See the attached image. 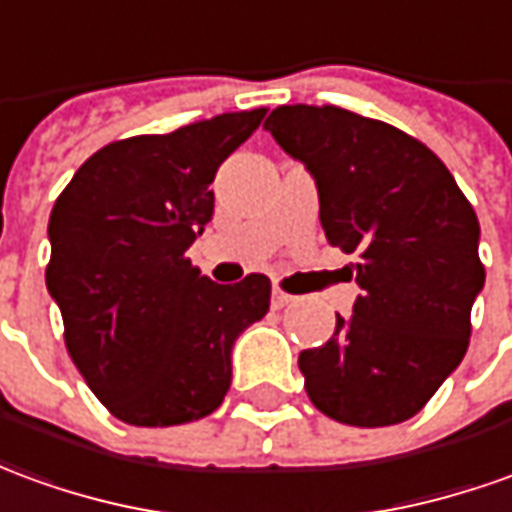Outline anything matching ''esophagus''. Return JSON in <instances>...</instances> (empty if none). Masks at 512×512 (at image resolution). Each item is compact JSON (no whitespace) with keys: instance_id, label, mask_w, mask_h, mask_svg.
<instances>
[{"instance_id":"esophagus-1","label":"esophagus","mask_w":512,"mask_h":512,"mask_svg":"<svg viewBox=\"0 0 512 512\" xmlns=\"http://www.w3.org/2000/svg\"><path fill=\"white\" fill-rule=\"evenodd\" d=\"M293 302H296V296H291V293L282 291L280 285H274V291H271V307H274V310L293 305Z\"/></svg>"}]
</instances>
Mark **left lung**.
Wrapping results in <instances>:
<instances>
[{
	"mask_svg": "<svg viewBox=\"0 0 512 512\" xmlns=\"http://www.w3.org/2000/svg\"><path fill=\"white\" fill-rule=\"evenodd\" d=\"M305 163L332 246L357 252L360 296L299 368L310 402L349 427L416 416L460 366L485 285L480 221L441 157L335 105H282L263 124Z\"/></svg>",
	"mask_w": 512,
	"mask_h": 512,
	"instance_id": "obj_1",
	"label": "left lung"
}]
</instances>
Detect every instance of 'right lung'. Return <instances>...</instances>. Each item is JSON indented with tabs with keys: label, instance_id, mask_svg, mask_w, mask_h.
Returning a JSON list of instances; mask_svg holds the SVG:
<instances>
[{
	"label": "right lung",
	"instance_id": "right-lung-1",
	"mask_svg": "<svg viewBox=\"0 0 512 512\" xmlns=\"http://www.w3.org/2000/svg\"><path fill=\"white\" fill-rule=\"evenodd\" d=\"M263 116L257 107L113 141L52 207L46 288L66 349L96 399L127 424L210 416L230 391L232 343L268 313L266 274L219 285L185 257L213 219L216 171Z\"/></svg>",
	"mask_w": 512,
	"mask_h": 512
}]
</instances>
